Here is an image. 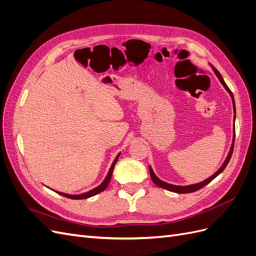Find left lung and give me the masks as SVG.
Instances as JSON below:
<instances>
[{
	"label": "left lung",
	"instance_id": "8db88e82",
	"mask_svg": "<svg viewBox=\"0 0 256 256\" xmlns=\"http://www.w3.org/2000/svg\"><path fill=\"white\" fill-rule=\"evenodd\" d=\"M212 66V70H214V72L216 74V76H218V79L220 80V82L222 83V85L224 86V88H226L228 92H230V97H232V100H233V106H234V112H235V114H236V109H235V100H234V96H233V92H230V90L228 88V85L226 84V82H224V80H223V78H222V76L220 74V72L216 70V69L212 66V65H210ZM234 120H235V115H234ZM234 142H235V134H234V138H233V143H232V146H230V152H228V157H226V161H224V164H222V166L218 170V171H216L212 176H210L209 178H207L206 180H204V182H198V184H190V186H175V184H168V182H162V180H160L159 178L154 175V173L152 172V168L150 166V177H152V180L156 184L158 187H160V188H164V189H166V190H168V191H172V192H176V193H191V192H194V191H198V190H200V189H202L204 186H206L207 184H209L210 182L212 180H214V178L218 176L221 172H223V170L226 168V166H228V164L230 162V157H232V154H233V150H234Z\"/></svg>",
	"mask_w": 256,
	"mask_h": 256
}]
</instances>
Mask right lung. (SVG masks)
Here are the masks:
<instances>
[{
    "instance_id": "1",
    "label": "right lung",
    "mask_w": 256,
    "mask_h": 256,
    "mask_svg": "<svg viewBox=\"0 0 256 256\" xmlns=\"http://www.w3.org/2000/svg\"><path fill=\"white\" fill-rule=\"evenodd\" d=\"M118 157H120V154H118V157L115 158V160L113 161V164H112V166H111V168H110V170H109V173H108L106 177L104 178V180L102 182V184L98 186L97 188L92 189V190H90V191H88V192L82 193V194H79V196H70V194H66V193H63V192H58V191H56V192L58 193V194H60V196H66V198H72V200H83V198H90V196H94L98 194V193H100V192H102L104 190H106V188L108 187V184H109V182H110V180H111V177H112V174H113V170H114L115 164H116V162H118Z\"/></svg>"
}]
</instances>
